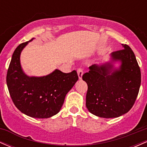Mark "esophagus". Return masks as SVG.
Returning <instances> with one entry per match:
<instances>
[{
    "label": "esophagus",
    "mask_w": 147,
    "mask_h": 147,
    "mask_svg": "<svg viewBox=\"0 0 147 147\" xmlns=\"http://www.w3.org/2000/svg\"><path fill=\"white\" fill-rule=\"evenodd\" d=\"M83 70L82 68H78L77 69V74H78V77L79 79H82V75H83Z\"/></svg>",
    "instance_id": "obj_1"
}]
</instances>
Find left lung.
Here are the masks:
<instances>
[{"instance_id": "left-lung-1", "label": "left lung", "mask_w": 147, "mask_h": 147, "mask_svg": "<svg viewBox=\"0 0 147 147\" xmlns=\"http://www.w3.org/2000/svg\"><path fill=\"white\" fill-rule=\"evenodd\" d=\"M113 52V61H121L114 70L111 63L94 64L82 79L88 85L86 105L92 114L100 117H117L129 112L137 98L141 72L136 56L128 45Z\"/></svg>"}]
</instances>
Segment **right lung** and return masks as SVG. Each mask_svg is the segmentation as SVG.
<instances>
[{
	"label": "right lung",
	"instance_id": "obj_1",
	"mask_svg": "<svg viewBox=\"0 0 147 147\" xmlns=\"http://www.w3.org/2000/svg\"><path fill=\"white\" fill-rule=\"evenodd\" d=\"M21 43L13 53L6 82L14 105L21 112L35 118H48L59 112L65 95L79 77L76 70L64 73L55 70L43 77H28L23 72L20 55L30 41Z\"/></svg>",
	"mask_w": 147,
	"mask_h": 147
}]
</instances>
